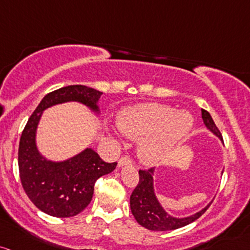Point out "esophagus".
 Wrapping results in <instances>:
<instances>
[{
	"label": "esophagus",
	"instance_id": "1",
	"mask_svg": "<svg viewBox=\"0 0 250 250\" xmlns=\"http://www.w3.org/2000/svg\"><path fill=\"white\" fill-rule=\"evenodd\" d=\"M131 164V159L128 155H123L121 156L119 160V166H123V165H130Z\"/></svg>",
	"mask_w": 250,
	"mask_h": 250
}]
</instances>
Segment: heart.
Returning a JSON list of instances; mask_svg holds the SVG:
<instances>
[{"instance_id": "obj_1", "label": "heart", "mask_w": 250, "mask_h": 250, "mask_svg": "<svg viewBox=\"0 0 250 250\" xmlns=\"http://www.w3.org/2000/svg\"><path fill=\"white\" fill-rule=\"evenodd\" d=\"M120 130L130 139H142L140 156L147 163H155L177 140L182 139L193 125L188 112H177L165 104H142L123 112L117 121Z\"/></svg>"}]
</instances>
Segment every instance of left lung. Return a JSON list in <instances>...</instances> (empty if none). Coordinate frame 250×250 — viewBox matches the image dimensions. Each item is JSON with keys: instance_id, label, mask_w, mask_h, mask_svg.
Segmentation results:
<instances>
[{"instance_id": "1", "label": "left lung", "mask_w": 250, "mask_h": 250, "mask_svg": "<svg viewBox=\"0 0 250 250\" xmlns=\"http://www.w3.org/2000/svg\"><path fill=\"white\" fill-rule=\"evenodd\" d=\"M202 119L204 121L208 129L212 131L215 135L222 139V134L217 125L213 122L211 115L204 109H202ZM153 168L139 169V183L130 196V210L136 222L153 231H166L174 230L188 226L196 219H198L203 213L209 209L210 204L207 208L194 213L190 217L175 218L167 215L165 210L161 208L156 199L154 190H153Z\"/></svg>"}]
</instances>
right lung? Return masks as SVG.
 Masks as SVG:
<instances>
[{
  "instance_id": "1",
  "label": "right lung",
  "mask_w": 250,
  "mask_h": 250,
  "mask_svg": "<svg viewBox=\"0 0 250 250\" xmlns=\"http://www.w3.org/2000/svg\"><path fill=\"white\" fill-rule=\"evenodd\" d=\"M102 92L85 85H68L49 92L28 119L19 144V172L22 188L38 209L59 218L72 217L90 204L96 180L115 169L87 148L64 163H52L38 152L35 131L41 112L54 104L77 101L97 111Z\"/></svg>"
}]
</instances>
